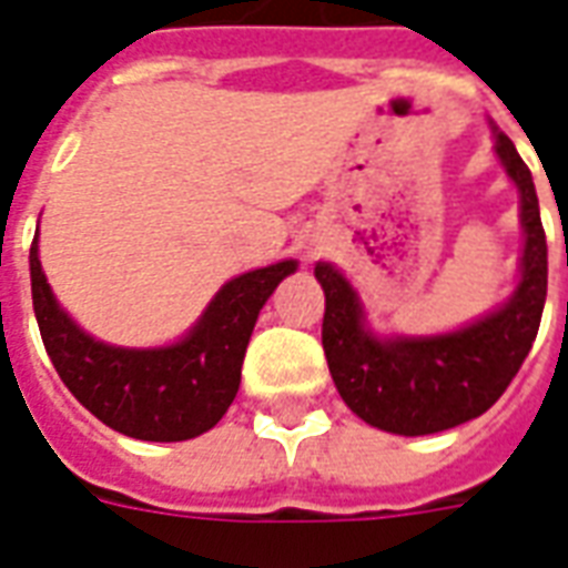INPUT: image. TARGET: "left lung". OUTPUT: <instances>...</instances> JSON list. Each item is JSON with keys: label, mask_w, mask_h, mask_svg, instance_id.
<instances>
[{"label": "left lung", "mask_w": 568, "mask_h": 568, "mask_svg": "<svg viewBox=\"0 0 568 568\" xmlns=\"http://www.w3.org/2000/svg\"><path fill=\"white\" fill-rule=\"evenodd\" d=\"M494 130V153L520 193V278L511 296L478 321L436 335H378L354 284L317 263L326 296L324 354L335 390L369 426L429 436L484 415L511 384L536 342L548 296V244L539 196L511 139Z\"/></svg>", "instance_id": "left-lung-1"}]
</instances>
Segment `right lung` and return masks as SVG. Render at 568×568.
<instances>
[{"instance_id":"obj_1","label":"right lung","mask_w":568,"mask_h":568,"mask_svg":"<svg viewBox=\"0 0 568 568\" xmlns=\"http://www.w3.org/2000/svg\"><path fill=\"white\" fill-rule=\"evenodd\" d=\"M296 266L281 260L226 281L172 345L120 347L74 324L41 272L39 235L29 247L32 308L53 369L90 415L142 442H187L226 415L260 308Z\"/></svg>"}]
</instances>
